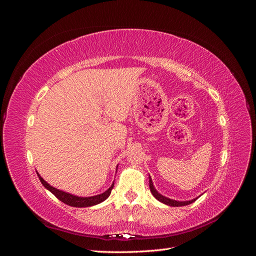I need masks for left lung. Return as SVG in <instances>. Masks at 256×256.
<instances>
[{"instance_id": "8db88e82", "label": "left lung", "mask_w": 256, "mask_h": 256, "mask_svg": "<svg viewBox=\"0 0 256 256\" xmlns=\"http://www.w3.org/2000/svg\"><path fill=\"white\" fill-rule=\"evenodd\" d=\"M150 189L152 194L154 198H156L159 200V202L164 203V204H166V205H168V206H173V207L189 205V204L194 202V200H196V198H193V200H184V202H180V200H171V198H166V196H164L162 194H160V193H159L156 189H154L150 176Z\"/></svg>"}]
</instances>
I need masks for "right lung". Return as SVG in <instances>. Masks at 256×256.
Segmentation results:
<instances>
[{
  "label": "right lung",
  "mask_w": 256,
  "mask_h": 256,
  "mask_svg": "<svg viewBox=\"0 0 256 256\" xmlns=\"http://www.w3.org/2000/svg\"><path fill=\"white\" fill-rule=\"evenodd\" d=\"M37 175L46 189H48L52 193V194L56 196L60 200H62V202L69 205V206H72V207H90V206H94V205L102 203L104 200L109 198V196L111 194V191L114 187V182H113L111 187L106 191H104V193H102V194H97V196H88V198H81V196H76L70 194V193H67L65 191H62V190H58L56 188L52 187V186H50L47 182H46L40 174L37 173Z\"/></svg>",
  "instance_id": "add662e5"
}]
</instances>
